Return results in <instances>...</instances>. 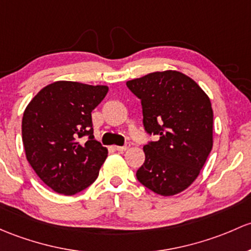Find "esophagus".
Returning a JSON list of instances; mask_svg holds the SVG:
<instances>
[{
	"label": "esophagus",
	"instance_id": "esophagus-1",
	"mask_svg": "<svg viewBox=\"0 0 251 251\" xmlns=\"http://www.w3.org/2000/svg\"><path fill=\"white\" fill-rule=\"evenodd\" d=\"M130 148V143H126V146L124 147H119V146H115V149L118 150V151H126V150Z\"/></svg>",
	"mask_w": 251,
	"mask_h": 251
}]
</instances>
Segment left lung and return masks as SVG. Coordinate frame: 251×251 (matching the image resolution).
<instances>
[{"mask_svg": "<svg viewBox=\"0 0 251 251\" xmlns=\"http://www.w3.org/2000/svg\"><path fill=\"white\" fill-rule=\"evenodd\" d=\"M141 100L143 124L156 142L143 147L139 183L161 196L188 189L213 148V109L199 84L178 71L152 72L126 81Z\"/></svg>", "mask_w": 251, "mask_h": 251, "instance_id": "obj_1", "label": "left lung"}]
</instances>
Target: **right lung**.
<instances>
[{
  "label": "right lung",
  "instance_id": "right-lung-1",
  "mask_svg": "<svg viewBox=\"0 0 251 251\" xmlns=\"http://www.w3.org/2000/svg\"><path fill=\"white\" fill-rule=\"evenodd\" d=\"M107 92V85L54 81L24 112L21 133L26 159L57 194H77L99 176L108 150L94 138L91 112ZM84 135L89 137L85 144L78 139Z\"/></svg>",
  "mask_w": 251,
  "mask_h": 251
}]
</instances>
